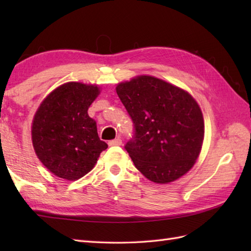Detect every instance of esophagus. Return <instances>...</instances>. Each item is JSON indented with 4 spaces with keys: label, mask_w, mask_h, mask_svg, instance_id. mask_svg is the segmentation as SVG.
I'll return each mask as SVG.
<instances>
[{
    "label": "esophagus",
    "mask_w": 251,
    "mask_h": 251,
    "mask_svg": "<svg viewBox=\"0 0 251 251\" xmlns=\"http://www.w3.org/2000/svg\"><path fill=\"white\" fill-rule=\"evenodd\" d=\"M121 145H122L121 138H115L114 140L109 141V146H121Z\"/></svg>",
    "instance_id": "esophagus-1"
}]
</instances>
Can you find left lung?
Listing matches in <instances>:
<instances>
[{"label": "left lung", "instance_id": "left-lung-1", "mask_svg": "<svg viewBox=\"0 0 251 251\" xmlns=\"http://www.w3.org/2000/svg\"><path fill=\"white\" fill-rule=\"evenodd\" d=\"M116 93L134 124L125 150L136 168L156 183L188 173L204 139V119L192 96L148 75L119 84Z\"/></svg>", "mask_w": 251, "mask_h": 251}]
</instances>
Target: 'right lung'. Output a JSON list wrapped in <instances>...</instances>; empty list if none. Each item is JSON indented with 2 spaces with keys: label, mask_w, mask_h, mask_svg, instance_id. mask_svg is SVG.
I'll use <instances>...</instances> for the list:
<instances>
[{
  "label": "right lung",
  "mask_w": 251,
  "mask_h": 251,
  "mask_svg": "<svg viewBox=\"0 0 251 251\" xmlns=\"http://www.w3.org/2000/svg\"><path fill=\"white\" fill-rule=\"evenodd\" d=\"M99 93L94 85L63 84L47 96L36 111L32 142L40 161L57 177L82 178L108 148L87 113Z\"/></svg>",
  "instance_id": "1"
}]
</instances>
